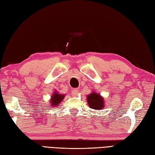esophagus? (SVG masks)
<instances>
[{"label":"esophagus","mask_w":155,"mask_h":155,"mask_svg":"<svg viewBox=\"0 0 155 155\" xmlns=\"http://www.w3.org/2000/svg\"><path fill=\"white\" fill-rule=\"evenodd\" d=\"M78 93V90L77 89V88H75V89H73L72 91V95H77Z\"/></svg>","instance_id":"obj_1"}]
</instances>
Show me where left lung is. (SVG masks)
<instances>
[{"mask_svg":"<svg viewBox=\"0 0 155 155\" xmlns=\"http://www.w3.org/2000/svg\"><path fill=\"white\" fill-rule=\"evenodd\" d=\"M87 101L88 106L93 109L99 110L103 109L104 107V98L95 91H93L90 94L87 95Z\"/></svg>","mask_w":155,"mask_h":155,"instance_id":"8db88e82","label":"left lung"}]
</instances>
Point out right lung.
<instances>
[{
    "label": "right lung",
    "mask_w": 155,
    "mask_h": 155,
    "mask_svg": "<svg viewBox=\"0 0 155 155\" xmlns=\"http://www.w3.org/2000/svg\"><path fill=\"white\" fill-rule=\"evenodd\" d=\"M65 97L64 94H59L57 91H54L52 94L50 100V106L52 107H56L60 104Z\"/></svg>",
    "instance_id": "right-lung-1"
}]
</instances>
